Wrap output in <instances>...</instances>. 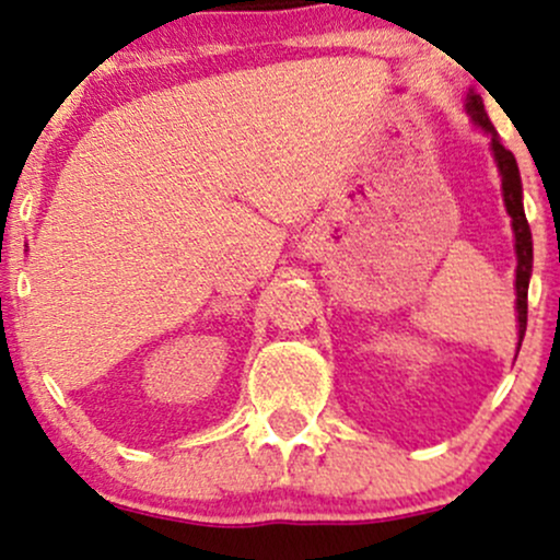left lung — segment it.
I'll return each mask as SVG.
<instances>
[{"label":"left lung","instance_id":"left-lung-1","mask_svg":"<svg viewBox=\"0 0 560 560\" xmlns=\"http://www.w3.org/2000/svg\"><path fill=\"white\" fill-rule=\"evenodd\" d=\"M466 108L470 113L479 127L492 137V153L494 161H498V168L502 174V198H505V209L511 213V222H513V235H516V310H518V347L524 341V332H526V296H529V275H532V230L529 222H526V213H524V203H521V177H518V166L516 159H513L511 150L500 142L498 131H494L492 121H489L487 110H483V103L479 94L470 92L468 94V103Z\"/></svg>","mask_w":560,"mask_h":560}]
</instances>
